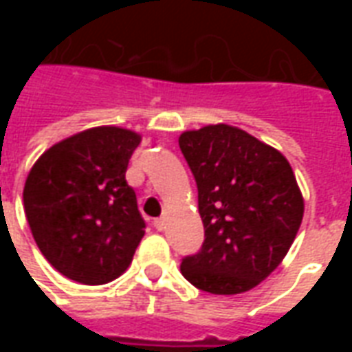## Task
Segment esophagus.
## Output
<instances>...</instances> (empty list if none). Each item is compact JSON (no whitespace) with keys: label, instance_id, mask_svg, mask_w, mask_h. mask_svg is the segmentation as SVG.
I'll return each instance as SVG.
<instances>
[{"label":"esophagus","instance_id":"1","mask_svg":"<svg viewBox=\"0 0 352 352\" xmlns=\"http://www.w3.org/2000/svg\"><path fill=\"white\" fill-rule=\"evenodd\" d=\"M166 221H168V219H166V214H164V217H160V219H156V221H154V228L164 230L166 228Z\"/></svg>","mask_w":352,"mask_h":352}]
</instances>
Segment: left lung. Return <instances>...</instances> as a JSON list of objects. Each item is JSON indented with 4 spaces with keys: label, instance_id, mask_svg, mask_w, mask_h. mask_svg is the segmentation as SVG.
<instances>
[{
    "label": "left lung",
    "instance_id": "left-lung-1",
    "mask_svg": "<svg viewBox=\"0 0 352 352\" xmlns=\"http://www.w3.org/2000/svg\"><path fill=\"white\" fill-rule=\"evenodd\" d=\"M198 184L206 241L181 273L211 294H241L287 256L303 219V196L283 154L241 128L209 124L181 133Z\"/></svg>",
    "mask_w": 352,
    "mask_h": 352
}]
</instances>
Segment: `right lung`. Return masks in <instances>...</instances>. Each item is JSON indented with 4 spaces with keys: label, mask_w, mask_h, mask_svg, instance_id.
<instances>
[{
    "label": "right lung",
    "mask_w": 352,
    "mask_h": 352,
    "mask_svg": "<svg viewBox=\"0 0 352 352\" xmlns=\"http://www.w3.org/2000/svg\"><path fill=\"white\" fill-rule=\"evenodd\" d=\"M141 135L98 126L52 145L24 184V211L35 243L52 267L82 285L120 277L135 254L145 221L126 183Z\"/></svg>",
    "instance_id": "obj_1"
}]
</instances>
